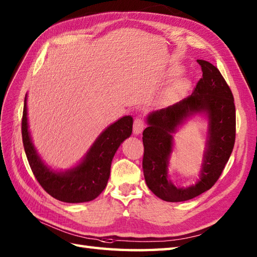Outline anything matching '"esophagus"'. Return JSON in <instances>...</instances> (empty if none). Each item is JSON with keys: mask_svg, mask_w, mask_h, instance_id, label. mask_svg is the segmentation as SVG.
Masks as SVG:
<instances>
[{"mask_svg": "<svg viewBox=\"0 0 257 257\" xmlns=\"http://www.w3.org/2000/svg\"><path fill=\"white\" fill-rule=\"evenodd\" d=\"M145 128V122L141 118H136L134 121V134L139 135L143 133V130Z\"/></svg>", "mask_w": 257, "mask_h": 257, "instance_id": "34e87169", "label": "esophagus"}]
</instances>
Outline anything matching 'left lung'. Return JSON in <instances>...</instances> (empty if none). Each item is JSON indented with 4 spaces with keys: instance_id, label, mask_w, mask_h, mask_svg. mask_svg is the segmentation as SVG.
<instances>
[{
    "instance_id": "8db88e82",
    "label": "left lung",
    "mask_w": 257,
    "mask_h": 257,
    "mask_svg": "<svg viewBox=\"0 0 257 257\" xmlns=\"http://www.w3.org/2000/svg\"><path fill=\"white\" fill-rule=\"evenodd\" d=\"M202 78L193 92L172 106L151 112L143 133V169L146 183L158 198L168 202L188 201L210 190L219 180L235 143V105L230 87L214 65L198 59ZM205 113L209 130L200 180L188 188H177L168 180L172 134L187 117Z\"/></svg>"
}]
</instances>
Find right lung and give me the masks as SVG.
Returning a JSON list of instances; mask_svg holds the SVG:
<instances>
[{
	"label": "right lung",
	"mask_w": 257,
	"mask_h": 257,
	"mask_svg": "<svg viewBox=\"0 0 257 257\" xmlns=\"http://www.w3.org/2000/svg\"><path fill=\"white\" fill-rule=\"evenodd\" d=\"M133 123L132 116L120 118L103 130L78 166L65 172H56L42 161L32 143L25 96L22 138L30 167L42 188L62 202L81 203L96 199L106 188L112 158L122 141L132 135Z\"/></svg>",
	"instance_id": "obj_1"
}]
</instances>
